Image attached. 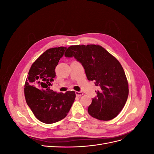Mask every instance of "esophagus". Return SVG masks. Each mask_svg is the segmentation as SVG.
Listing matches in <instances>:
<instances>
[{
    "label": "esophagus",
    "instance_id": "esophagus-1",
    "mask_svg": "<svg viewBox=\"0 0 154 154\" xmlns=\"http://www.w3.org/2000/svg\"><path fill=\"white\" fill-rule=\"evenodd\" d=\"M75 94H76V95L77 96H78V97L82 96L83 94V92H78V91H76V92H75Z\"/></svg>",
    "mask_w": 154,
    "mask_h": 154
}]
</instances>
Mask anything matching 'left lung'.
<instances>
[{
  "mask_svg": "<svg viewBox=\"0 0 154 154\" xmlns=\"http://www.w3.org/2000/svg\"><path fill=\"white\" fill-rule=\"evenodd\" d=\"M65 57H74L84 68L88 80L100 87L88 107V114L103 121L116 117L128 96L127 79L118 60L98 45H71Z\"/></svg>",
  "mask_w": 154,
  "mask_h": 154,
  "instance_id": "1",
  "label": "left lung"
}]
</instances>
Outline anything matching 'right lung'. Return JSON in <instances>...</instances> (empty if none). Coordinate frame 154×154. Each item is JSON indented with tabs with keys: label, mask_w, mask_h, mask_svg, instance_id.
<instances>
[{
	"label": "right lung",
	"mask_w": 154,
	"mask_h": 154,
	"mask_svg": "<svg viewBox=\"0 0 154 154\" xmlns=\"http://www.w3.org/2000/svg\"><path fill=\"white\" fill-rule=\"evenodd\" d=\"M67 48L48 49L32 64L24 86L26 103L41 122L51 124L66 117L75 100L74 91L57 93L50 89L55 68Z\"/></svg>",
	"instance_id": "obj_1"
}]
</instances>
